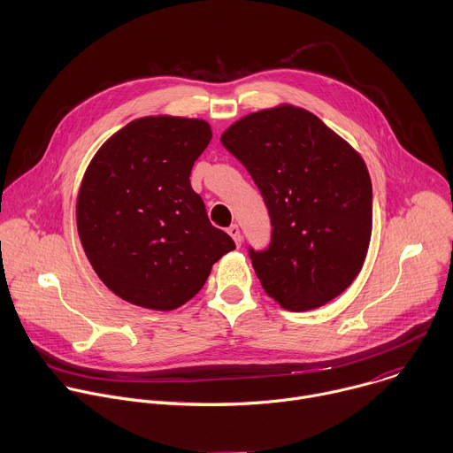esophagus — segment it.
<instances>
[{"label":"esophagus","mask_w":453,"mask_h":453,"mask_svg":"<svg viewBox=\"0 0 453 453\" xmlns=\"http://www.w3.org/2000/svg\"><path fill=\"white\" fill-rule=\"evenodd\" d=\"M227 233L231 234V238L234 240V243L240 247V245H242V233H240V227H238L236 224H233V226L227 227Z\"/></svg>","instance_id":"obj_1"}]
</instances>
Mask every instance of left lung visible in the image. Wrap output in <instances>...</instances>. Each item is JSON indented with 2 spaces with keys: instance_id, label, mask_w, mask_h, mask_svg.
<instances>
[{
  "instance_id": "left-lung-1",
  "label": "left lung",
  "mask_w": 453,
  "mask_h": 453,
  "mask_svg": "<svg viewBox=\"0 0 453 453\" xmlns=\"http://www.w3.org/2000/svg\"><path fill=\"white\" fill-rule=\"evenodd\" d=\"M266 204L272 236L249 257L289 311L324 306L361 272L372 236L363 158L317 115L289 104L250 113L220 136Z\"/></svg>"
}]
</instances>
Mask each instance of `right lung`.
Here are the masks:
<instances>
[{
	"mask_svg": "<svg viewBox=\"0 0 453 453\" xmlns=\"http://www.w3.org/2000/svg\"><path fill=\"white\" fill-rule=\"evenodd\" d=\"M210 140L204 120L142 117L103 143L83 176L76 203L83 250L99 279L134 306H183L234 249L190 185Z\"/></svg>",
	"mask_w": 453,
	"mask_h": 453,
	"instance_id": "obj_1",
	"label": "right lung"
}]
</instances>
